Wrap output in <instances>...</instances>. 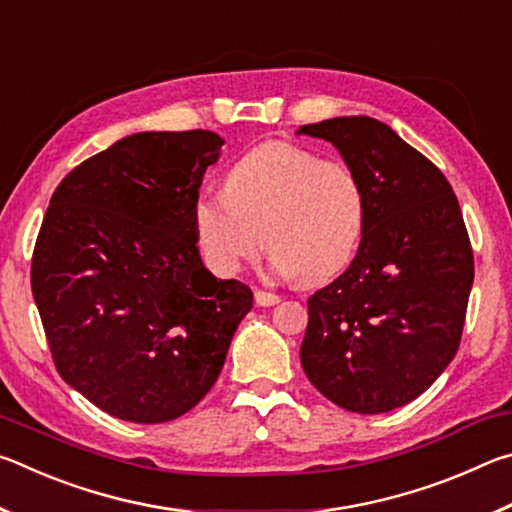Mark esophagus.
Here are the masks:
<instances>
[{"label":"esophagus","instance_id":"1","mask_svg":"<svg viewBox=\"0 0 512 512\" xmlns=\"http://www.w3.org/2000/svg\"><path fill=\"white\" fill-rule=\"evenodd\" d=\"M255 302L259 307H273L280 302V296L277 293H271V291H255Z\"/></svg>","mask_w":512,"mask_h":512}]
</instances>
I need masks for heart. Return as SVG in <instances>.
Masks as SVG:
<instances>
[{"label": "heart", "mask_w": 512, "mask_h": 512, "mask_svg": "<svg viewBox=\"0 0 512 512\" xmlns=\"http://www.w3.org/2000/svg\"><path fill=\"white\" fill-rule=\"evenodd\" d=\"M194 230L207 262L235 275L266 246L280 275L318 284L350 262L366 223L357 173L291 142H266L225 173L223 192L194 201Z\"/></svg>", "instance_id": "b5f03b06"}]
</instances>
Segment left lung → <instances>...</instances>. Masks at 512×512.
Listing matches in <instances>:
<instances>
[{
    "label": "left lung",
    "mask_w": 512,
    "mask_h": 512,
    "mask_svg": "<svg viewBox=\"0 0 512 512\" xmlns=\"http://www.w3.org/2000/svg\"><path fill=\"white\" fill-rule=\"evenodd\" d=\"M339 149L366 198L357 257L307 300L300 363L327 400L386 413L436 381L461 345L474 255L452 185L372 117L302 126Z\"/></svg>",
    "instance_id": "1"
}]
</instances>
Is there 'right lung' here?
Returning <instances> with one entry per match:
<instances>
[{
  "mask_svg": "<svg viewBox=\"0 0 512 512\" xmlns=\"http://www.w3.org/2000/svg\"><path fill=\"white\" fill-rule=\"evenodd\" d=\"M223 140L135 133L56 187L31 289L58 375L119 420H176L203 400L253 291L207 271L194 201Z\"/></svg>",
  "mask_w": 512,
  "mask_h": 512,
  "instance_id": "add662e5",
  "label": "right lung"
}]
</instances>
